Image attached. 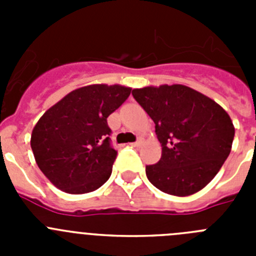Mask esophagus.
Returning <instances> with one entry per match:
<instances>
[{
	"label": "esophagus",
	"mask_w": 256,
	"mask_h": 256,
	"mask_svg": "<svg viewBox=\"0 0 256 256\" xmlns=\"http://www.w3.org/2000/svg\"><path fill=\"white\" fill-rule=\"evenodd\" d=\"M142 144V140L138 138L136 142H133V144H130V146H133V148H140Z\"/></svg>",
	"instance_id": "esophagus-1"
}]
</instances>
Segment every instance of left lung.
<instances>
[{"instance_id":"1","label":"left lung","mask_w":256,"mask_h":256,"mask_svg":"<svg viewBox=\"0 0 256 256\" xmlns=\"http://www.w3.org/2000/svg\"><path fill=\"white\" fill-rule=\"evenodd\" d=\"M132 94L154 120L162 144L159 162L146 166L148 180L174 196L204 188L232 148L234 126L227 112L182 84L136 88Z\"/></svg>"}]
</instances>
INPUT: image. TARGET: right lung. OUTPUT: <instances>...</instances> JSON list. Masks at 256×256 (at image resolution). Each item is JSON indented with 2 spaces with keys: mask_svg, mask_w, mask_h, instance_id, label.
I'll list each match as a JSON object with an SVG mask.
<instances>
[{
  "mask_svg": "<svg viewBox=\"0 0 256 256\" xmlns=\"http://www.w3.org/2000/svg\"><path fill=\"white\" fill-rule=\"evenodd\" d=\"M132 88L91 84L74 90L50 108L33 128L36 162L50 182L66 194H87L110 178L118 151L110 144L108 116Z\"/></svg>",
  "mask_w": 256,
  "mask_h": 256,
  "instance_id": "right-lung-1",
  "label": "right lung"
}]
</instances>
